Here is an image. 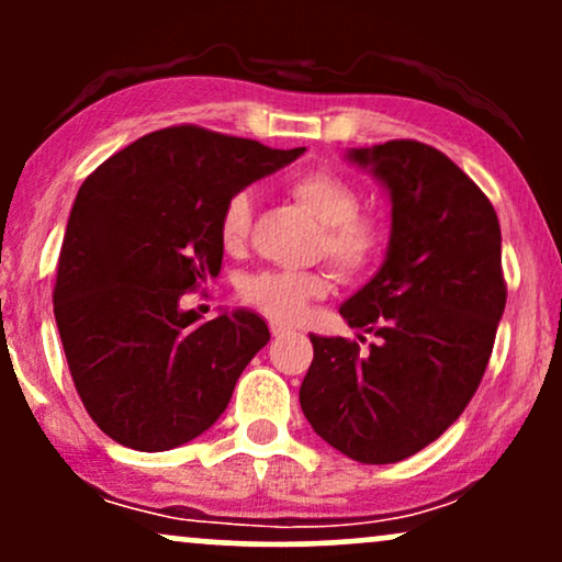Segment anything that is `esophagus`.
<instances>
[{"label":"esophagus","instance_id":"esophagus-1","mask_svg":"<svg viewBox=\"0 0 562 562\" xmlns=\"http://www.w3.org/2000/svg\"><path fill=\"white\" fill-rule=\"evenodd\" d=\"M269 333H272V338H282V335H290V327L282 325V322H269Z\"/></svg>","mask_w":562,"mask_h":562}]
</instances>
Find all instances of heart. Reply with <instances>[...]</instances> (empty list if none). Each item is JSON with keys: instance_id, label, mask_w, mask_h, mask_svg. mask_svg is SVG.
Listing matches in <instances>:
<instances>
[{"instance_id": "1", "label": "heart", "mask_w": 562, "mask_h": 562, "mask_svg": "<svg viewBox=\"0 0 562 562\" xmlns=\"http://www.w3.org/2000/svg\"><path fill=\"white\" fill-rule=\"evenodd\" d=\"M285 192L319 222L314 254L325 256L344 277L370 272L389 245V227L375 214H364L357 187L327 169L301 171L285 182ZM254 222L250 192H235L218 214V243L227 254H240ZM330 280L322 269L282 272L261 269L237 282V293L256 312L280 322H295L312 301L325 299Z\"/></svg>"}]
</instances>
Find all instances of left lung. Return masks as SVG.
<instances>
[{
	"mask_svg": "<svg viewBox=\"0 0 562 562\" xmlns=\"http://www.w3.org/2000/svg\"><path fill=\"white\" fill-rule=\"evenodd\" d=\"M391 192L385 263L340 314L378 344L312 335L301 409L330 447L364 465L436 441L479 391L507 301L492 200L417 139L348 153ZM364 340V338H359Z\"/></svg>",
	"mask_w": 562,
	"mask_h": 562,
	"instance_id": "8db88e82",
	"label": "left lung"
}]
</instances>
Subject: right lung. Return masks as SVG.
<instances>
[{
	"instance_id": "1",
	"label": "right lung",
	"mask_w": 562,
	"mask_h": 562,
	"mask_svg": "<svg viewBox=\"0 0 562 562\" xmlns=\"http://www.w3.org/2000/svg\"><path fill=\"white\" fill-rule=\"evenodd\" d=\"M195 124L145 134L83 179L53 290L70 378L113 441L166 451L209 430L269 344L259 314L203 322L179 306L222 272L218 214L295 160Z\"/></svg>"
}]
</instances>
